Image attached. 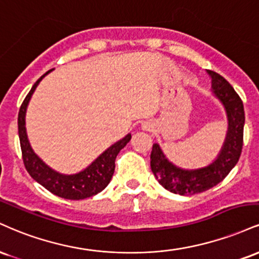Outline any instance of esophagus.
<instances>
[{"mask_svg":"<svg viewBox=\"0 0 259 259\" xmlns=\"http://www.w3.org/2000/svg\"><path fill=\"white\" fill-rule=\"evenodd\" d=\"M147 128H148V127H147ZM149 130H150V127H149Z\"/></svg>","mask_w":259,"mask_h":259,"instance_id":"esophagus-1","label":"esophagus"}]
</instances>
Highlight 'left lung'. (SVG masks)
Masks as SVG:
<instances>
[{
	"label": "left lung",
	"instance_id": "8db88e82",
	"mask_svg": "<svg viewBox=\"0 0 259 259\" xmlns=\"http://www.w3.org/2000/svg\"><path fill=\"white\" fill-rule=\"evenodd\" d=\"M212 80V93L227 114L228 130L220 154L205 167L185 169L166 157L157 143L153 145L150 166L155 178L166 190L179 195H195L221 183L238 163L244 142L245 111L242 100L223 76L207 70Z\"/></svg>",
	"mask_w": 259,
	"mask_h": 259
}]
</instances>
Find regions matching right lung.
I'll list each match as a JSON object with an SVG mask.
<instances>
[{"instance_id":"add662e5","label":"right lung","mask_w":259,"mask_h":259,"mask_svg":"<svg viewBox=\"0 0 259 259\" xmlns=\"http://www.w3.org/2000/svg\"><path fill=\"white\" fill-rule=\"evenodd\" d=\"M52 70L46 72L36 81V83L30 90L29 94L20 106L19 115H18V133H19L23 161L29 175L52 194L68 200H82L97 195L108 187L115 171V159L121 149L126 147L127 143L131 141V133L114 143L111 147L103 151L92 163H90L86 168L77 173L65 175V173L58 172L48 166L44 160L39 159L37 154H35L30 145L25 127V116L27 105H29L36 87Z\"/></svg>"}]
</instances>
